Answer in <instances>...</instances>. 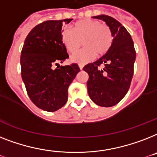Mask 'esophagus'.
I'll use <instances>...</instances> for the list:
<instances>
[{
    "label": "esophagus",
    "instance_id": "obj_1",
    "mask_svg": "<svg viewBox=\"0 0 157 157\" xmlns=\"http://www.w3.org/2000/svg\"><path fill=\"white\" fill-rule=\"evenodd\" d=\"M79 67H80V69L82 70L83 67H84V65H83V64H81V63H80V64H79Z\"/></svg>",
    "mask_w": 157,
    "mask_h": 157
}]
</instances>
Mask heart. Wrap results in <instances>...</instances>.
Listing matches in <instances>:
<instances>
[{
	"label": "heart",
	"mask_w": 157,
	"mask_h": 157,
	"mask_svg": "<svg viewBox=\"0 0 157 157\" xmlns=\"http://www.w3.org/2000/svg\"><path fill=\"white\" fill-rule=\"evenodd\" d=\"M81 41L85 48L73 55L71 60L85 63L92 60L95 55L102 56L106 54L114 42L110 28L93 19H82L75 22L72 30L64 29L61 33V42L67 52L73 54L81 48Z\"/></svg>",
	"instance_id": "1"
}]
</instances>
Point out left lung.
<instances>
[{
  "instance_id": "1",
  "label": "left lung",
  "mask_w": 157,
  "mask_h": 157,
  "mask_svg": "<svg viewBox=\"0 0 157 157\" xmlns=\"http://www.w3.org/2000/svg\"><path fill=\"white\" fill-rule=\"evenodd\" d=\"M93 17L105 21L114 35V42L106 54L88 63L83 70L89 74L87 89L91 100L100 106L110 107L118 104L129 90L136 50L131 34L119 21L107 15Z\"/></svg>"
}]
</instances>
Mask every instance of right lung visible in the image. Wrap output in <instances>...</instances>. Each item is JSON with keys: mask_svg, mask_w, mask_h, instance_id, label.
Segmentation results:
<instances>
[{"mask_svg": "<svg viewBox=\"0 0 157 157\" xmlns=\"http://www.w3.org/2000/svg\"><path fill=\"white\" fill-rule=\"evenodd\" d=\"M72 20H50L37 25L26 36L21 50V74L28 96L46 111H56L65 105L68 86L80 72L76 63L59 64L68 58L61 33L63 23Z\"/></svg>", "mask_w": 157, "mask_h": 157, "instance_id": "1", "label": "right lung"}]
</instances>
